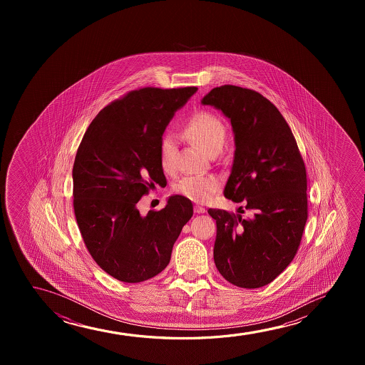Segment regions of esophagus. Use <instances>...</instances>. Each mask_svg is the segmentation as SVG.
<instances>
[{"instance_id": "34e87169", "label": "esophagus", "mask_w": 365, "mask_h": 365, "mask_svg": "<svg viewBox=\"0 0 365 365\" xmlns=\"http://www.w3.org/2000/svg\"><path fill=\"white\" fill-rule=\"evenodd\" d=\"M195 213H198V215H200V213H205V208H203L202 205H195Z\"/></svg>"}]
</instances>
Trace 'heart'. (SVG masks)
<instances>
[{"label": "heart", "mask_w": 365, "mask_h": 365, "mask_svg": "<svg viewBox=\"0 0 365 365\" xmlns=\"http://www.w3.org/2000/svg\"><path fill=\"white\" fill-rule=\"evenodd\" d=\"M182 133L210 155L220 153L225 145L227 130L218 115H213L208 110H200L187 120ZM173 150L175 138L172 135H165L160 140V167L165 172L173 170ZM220 178L215 175H185L175 183L173 190L177 195L193 202L203 203L210 200L215 192L220 190Z\"/></svg>", "instance_id": "heart-1"}]
</instances>
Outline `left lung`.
<instances>
[{
    "label": "left lung",
    "mask_w": 365,
    "mask_h": 365,
    "mask_svg": "<svg viewBox=\"0 0 365 365\" xmlns=\"http://www.w3.org/2000/svg\"><path fill=\"white\" fill-rule=\"evenodd\" d=\"M230 120L233 167L225 195L250 217L210 208L217 223L215 263L233 285L255 289L293 260L308 220L307 170L289 125L269 100L238 86L215 87L202 100ZM240 213H245L240 207Z\"/></svg>",
    "instance_id": "8db88e82"
}]
</instances>
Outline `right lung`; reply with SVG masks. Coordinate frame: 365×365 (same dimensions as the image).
Instances as JSON below:
<instances>
[{
	"label": "right lung",
	"instance_id": "right-lung-1",
	"mask_svg": "<svg viewBox=\"0 0 365 365\" xmlns=\"http://www.w3.org/2000/svg\"><path fill=\"white\" fill-rule=\"evenodd\" d=\"M195 91H130L96 115L81 140L72 170L76 220L91 257L120 282L140 283L165 269L193 215L192 202L182 195L145 217L137 203L155 185H167L162 135Z\"/></svg>",
	"mask_w": 365,
	"mask_h": 365
}]
</instances>
